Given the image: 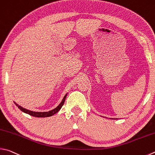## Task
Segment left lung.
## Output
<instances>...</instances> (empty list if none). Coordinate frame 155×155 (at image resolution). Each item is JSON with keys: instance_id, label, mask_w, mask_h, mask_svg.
I'll list each match as a JSON object with an SVG mask.
<instances>
[{"instance_id": "obj_1", "label": "left lung", "mask_w": 155, "mask_h": 155, "mask_svg": "<svg viewBox=\"0 0 155 155\" xmlns=\"http://www.w3.org/2000/svg\"><path fill=\"white\" fill-rule=\"evenodd\" d=\"M113 119V118H112V119Z\"/></svg>"}]
</instances>
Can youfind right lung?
Instances as JSON below:
<instances>
[{
  "instance_id": "1",
  "label": "right lung",
  "mask_w": 155,
  "mask_h": 155,
  "mask_svg": "<svg viewBox=\"0 0 155 155\" xmlns=\"http://www.w3.org/2000/svg\"><path fill=\"white\" fill-rule=\"evenodd\" d=\"M67 94H66L65 95H64V97L62 99V100H61V102L60 104H59L57 107H56L55 108L53 109V110H51L48 111V112H34V111L29 110L24 108L21 106H19L18 104H17L15 102H14V103H15V104L18 107V108H19V110H21L22 112H24V113L28 114L31 115V116L35 117H48L53 116V114L57 113V112L59 110H60L61 107H62V106L64 105V102H65V100H66V97L67 96Z\"/></svg>"
}]
</instances>
